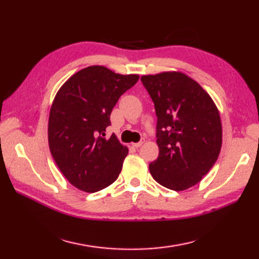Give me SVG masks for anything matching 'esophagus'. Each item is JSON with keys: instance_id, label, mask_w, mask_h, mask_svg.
I'll use <instances>...</instances> for the list:
<instances>
[{"instance_id": "1", "label": "esophagus", "mask_w": 259, "mask_h": 259, "mask_svg": "<svg viewBox=\"0 0 259 259\" xmlns=\"http://www.w3.org/2000/svg\"><path fill=\"white\" fill-rule=\"evenodd\" d=\"M144 142H145V138H141V140L139 142H136V144H131V145H133V147H135V148H139L142 146Z\"/></svg>"}]
</instances>
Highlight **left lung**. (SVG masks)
Here are the masks:
<instances>
[{
    "label": "left lung",
    "mask_w": 259,
    "mask_h": 259,
    "mask_svg": "<svg viewBox=\"0 0 259 259\" xmlns=\"http://www.w3.org/2000/svg\"><path fill=\"white\" fill-rule=\"evenodd\" d=\"M155 104L159 156L149 164L158 184L180 191L199 183L222 148L221 115L210 96L181 72L142 75Z\"/></svg>",
    "instance_id": "1"
}]
</instances>
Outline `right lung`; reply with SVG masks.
<instances>
[{"instance_id": "right-lung-1", "label": "right lung", "mask_w": 259, "mask_h": 259, "mask_svg": "<svg viewBox=\"0 0 259 259\" xmlns=\"http://www.w3.org/2000/svg\"><path fill=\"white\" fill-rule=\"evenodd\" d=\"M138 80V74L92 65L58 91L49 115V147L64 177L78 189L97 192L117 180L128 148L114 134L107 139L106 129L119 98Z\"/></svg>"}]
</instances>
